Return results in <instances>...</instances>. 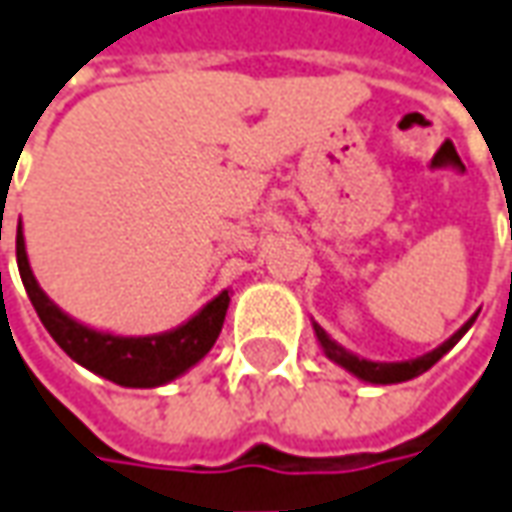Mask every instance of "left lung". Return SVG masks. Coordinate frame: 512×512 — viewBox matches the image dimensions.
<instances>
[{"label": "left lung", "instance_id": "left-lung-1", "mask_svg": "<svg viewBox=\"0 0 512 512\" xmlns=\"http://www.w3.org/2000/svg\"><path fill=\"white\" fill-rule=\"evenodd\" d=\"M473 321H476V315H473L471 321H465L462 327L456 329L454 335L440 344L437 349H431V352H425L420 358H411V360H397V363H383V360H366L355 355V352H349L344 346L338 344V341H332L327 335V329L318 327L315 321H312V329H315V338H318V344L324 349V355H327L332 363H338V366H344L346 372H352L360 380H366V383H375V386H389V383H406L411 377L423 375L428 372L437 360L445 355V352H451L456 344H459V338L473 327Z\"/></svg>", "mask_w": 512, "mask_h": 512}]
</instances>
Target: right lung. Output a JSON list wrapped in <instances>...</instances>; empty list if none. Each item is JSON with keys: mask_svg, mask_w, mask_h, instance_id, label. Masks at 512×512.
<instances>
[{"mask_svg": "<svg viewBox=\"0 0 512 512\" xmlns=\"http://www.w3.org/2000/svg\"><path fill=\"white\" fill-rule=\"evenodd\" d=\"M16 262H19L24 290L39 312L41 324L53 335V341L84 369L126 389L166 386L174 377L185 375L191 366H197L216 344L231 304V293L222 290L180 327L157 335H115L75 321L56 301H50L27 262L22 222L16 228Z\"/></svg>", "mask_w": 512, "mask_h": 512, "instance_id": "obj_1", "label": "right lung"}]
</instances>
